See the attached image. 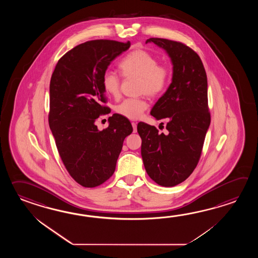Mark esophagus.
<instances>
[{
    "instance_id": "34e87169",
    "label": "esophagus",
    "mask_w": 258,
    "mask_h": 258,
    "mask_svg": "<svg viewBox=\"0 0 258 258\" xmlns=\"http://www.w3.org/2000/svg\"><path fill=\"white\" fill-rule=\"evenodd\" d=\"M132 126H133V131L134 133L137 132V122H132Z\"/></svg>"
}]
</instances>
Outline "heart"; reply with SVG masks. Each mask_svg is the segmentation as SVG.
I'll return each instance as SVG.
<instances>
[{
    "mask_svg": "<svg viewBox=\"0 0 258 258\" xmlns=\"http://www.w3.org/2000/svg\"><path fill=\"white\" fill-rule=\"evenodd\" d=\"M119 69L122 77L138 79L137 93L147 95L150 99L164 93L171 77L170 66L159 63L156 56L142 49L129 52L121 60ZM102 87L110 97L118 98L121 92V79L114 73L106 72L102 77ZM147 109L148 103L145 99H127L116 106L115 111L127 119L137 120Z\"/></svg>",
    "mask_w": 258,
    "mask_h": 258,
    "instance_id": "heart-1",
    "label": "heart"
}]
</instances>
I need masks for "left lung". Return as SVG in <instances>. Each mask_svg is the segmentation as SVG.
<instances>
[{"mask_svg":"<svg viewBox=\"0 0 258 258\" xmlns=\"http://www.w3.org/2000/svg\"><path fill=\"white\" fill-rule=\"evenodd\" d=\"M164 49L173 64L172 82L154 105L150 114L168 119L167 134L140 121L141 155L148 176L159 185L175 186L198 166L210 124L208 78L198 53L185 44L150 38L147 41Z\"/></svg>","mask_w":258,"mask_h":258,"instance_id":"8db88e82","label":"left lung"}]
</instances>
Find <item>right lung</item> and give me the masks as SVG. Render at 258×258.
Wrapping results in <instances>:
<instances>
[{"instance_id": "right-lung-1", "label": "right lung", "mask_w": 258, "mask_h": 258, "mask_svg": "<svg viewBox=\"0 0 258 258\" xmlns=\"http://www.w3.org/2000/svg\"><path fill=\"white\" fill-rule=\"evenodd\" d=\"M130 45L110 39L79 44L58 60L50 78L49 128L66 170L84 187L110 179L123 141L133 132L129 120L117 113L102 131L95 124L99 116L110 112L102 77Z\"/></svg>"}]
</instances>
